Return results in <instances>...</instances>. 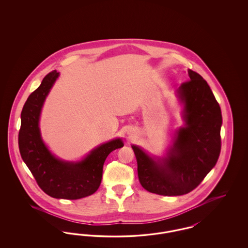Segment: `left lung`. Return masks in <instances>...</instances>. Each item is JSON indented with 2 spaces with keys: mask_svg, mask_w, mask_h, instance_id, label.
Masks as SVG:
<instances>
[{
  "mask_svg": "<svg viewBox=\"0 0 248 248\" xmlns=\"http://www.w3.org/2000/svg\"><path fill=\"white\" fill-rule=\"evenodd\" d=\"M189 81L177 94L183 103L185 125L176 131L164 158H153L133 145L142 187L165 196L187 194L216 165L221 149V109L205 80L188 70Z\"/></svg>",
  "mask_w": 248,
  "mask_h": 248,
  "instance_id": "1",
  "label": "left lung"
}]
</instances>
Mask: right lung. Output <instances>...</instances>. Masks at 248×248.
Segmentation results:
<instances>
[{
    "label": "right lung",
    "mask_w": 248,
    "mask_h": 248,
    "mask_svg": "<svg viewBox=\"0 0 248 248\" xmlns=\"http://www.w3.org/2000/svg\"><path fill=\"white\" fill-rule=\"evenodd\" d=\"M59 76L57 71L48 73L25 102L18 146L25 164L41 189L53 198L76 200L97 190L108 155L122 148L124 143L121 139L104 143L76 163L59 160L50 153L42 140L39 120L44 102Z\"/></svg>",
    "instance_id": "1"
}]
</instances>
